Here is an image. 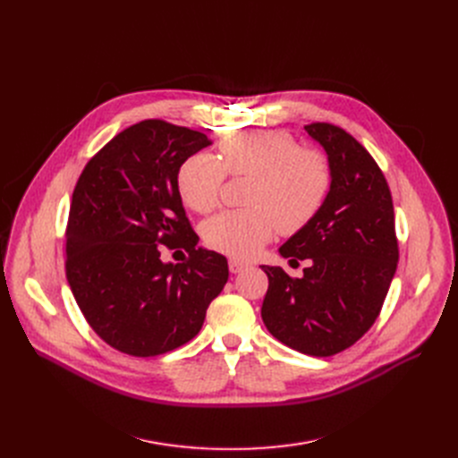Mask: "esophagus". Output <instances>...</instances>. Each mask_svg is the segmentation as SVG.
Instances as JSON below:
<instances>
[{
    "mask_svg": "<svg viewBox=\"0 0 458 458\" xmlns=\"http://www.w3.org/2000/svg\"><path fill=\"white\" fill-rule=\"evenodd\" d=\"M228 267H230V273L237 275V273H242L243 269H247L249 266H247V263H243V261H239V259H230L228 261Z\"/></svg>",
    "mask_w": 458,
    "mask_h": 458,
    "instance_id": "obj_1",
    "label": "esophagus"
}]
</instances>
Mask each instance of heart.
<instances>
[{
    "instance_id": "b5f03b06",
    "label": "heart",
    "mask_w": 458,
    "mask_h": 458,
    "mask_svg": "<svg viewBox=\"0 0 458 458\" xmlns=\"http://www.w3.org/2000/svg\"><path fill=\"white\" fill-rule=\"evenodd\" d=\"M221 161L208 154L189 157L178 173L180 197L192 211L209 213L221 200L226 174L249 178L245 209L219 213L204 225V242L216 252L250 258L278 228L295 233L321 211L332 185L328 159L297 147L282 130H243L219 144Z\"/></svg>"
}]
</instances>
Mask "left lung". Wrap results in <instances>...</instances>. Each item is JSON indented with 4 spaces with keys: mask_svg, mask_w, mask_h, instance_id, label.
I'll return each mask as SVG.
<instances>
[{
    "mask_svg": "<svg viewBox=\"0 0 458 458\" xmlns=\"http://www.w3.org/2000/svg\"><path fill=\"white\" fill-rule=\"evenodd\" d=\"M328 156L332 185L321 211L280 247L310 259L302 278L261 266L269 278L261 319L278 342L332 356L373 327L399 261L392 192L371 154L340 126H304Z\"/></svg>",
    "mask_w": 458,
    "mask_h": 458,
    "instance_id": "obj_1",
    "label": "left lung"
}]
</instances>
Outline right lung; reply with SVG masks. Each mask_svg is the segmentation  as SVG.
Here are the masks:
<instances>
[{"label": "right lung", "instance_id": "1", "mask_svg": "<svg viewBox=\"0 0 458 458\" xmlns=\"http://www.w3.org/2000/svg\"><path fill=\"white\" fill-rule=\"evenodd\" d=\"M208 144L200 131L142 120L96 152L74 187L66 278L90 328L120 352L157 356L195 338L228 280L226 258L197 249L178 191L180 166ZM159 244L190 256L163 264Z\"/></svg>", "mask_w": 458, "mask_h": 458}]
</instances>
